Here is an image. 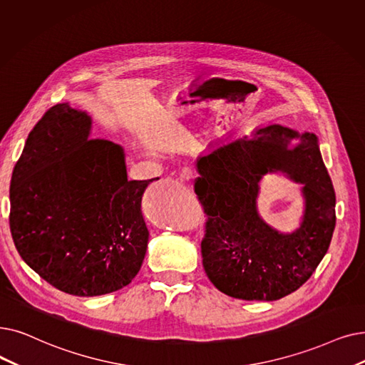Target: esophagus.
Returning a JSON list of instances; mask_svg holds the SVG:
<instances>
[{"label":"esophagus","mask_w":365,"mask_h":365,"mask_svg":"<svg viewBox=\"0 0 365 365\" xmlns=\"http://www.w3.org/2000/svg\"><path fill=\"white\" fill-rule=\"evenodd\" d=\"M194 176H195L194 170L189 168V167H183V168L180 170V173H179V178H180V180H183V182H191V180L194 179Z\"/></svg>","instance_id":"34e87169"}]
</instances>
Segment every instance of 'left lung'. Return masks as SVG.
I'll list each match as a JSON object with an SVG mask.
<instances>
[{
  "label": "left lung",
  "instance_id": "left-lung-1",
  "mask_svg": "<svg viewBox=\"0 0 365 365\" xmlns=\"http://www.w3.org/2000/svg\"><path fill=\"white\" fill-rule=\"evenodd\" d=\"M195 167V192L209 216L202 267L215 287L239 299L274 301L306 283L336 228V194L316 134L280 123L258 126L250 135L210 146ZM267 173L302 186L305 210L291 233L270 227L257 212Z\"/></svg>",
  "mask_w": 365,
  "mask_h": 365
}]
</instances>
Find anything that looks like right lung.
<instances>
[{"instance_id":"right-lung-1","label":"right lung","mask_w":365,"mask_h":365,"mask_svg":"<svg viewBox=\"0 0 365 365\" xmlns=\"http://www.w3.org/2000/svg\"><path fill=\"white\" fill-rule=\"evenodd\" d=\"M92 118L56 104L29 133L10 182V231L21 258L56 289H122L143 264L149 230L123 148L89 138ZM158 180V179H156Z\"/></svg>"}]
</instances>
